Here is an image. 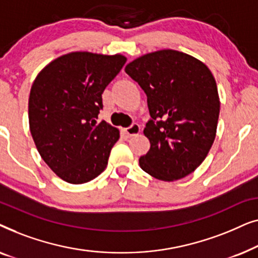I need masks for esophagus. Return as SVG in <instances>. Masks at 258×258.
I'll use <instances>...</instances> for the list:
<instances>
[{
  "instance_id": "esophagus-1",
  "label": "esophagus",
  "mask_w": 258,
  "mask_h": 258,
  "mask_svg": "<svg viewBox=\"0 0 258 258\" xmlns=\"http://www.w3.org/2000/svg\"><path fill=\"white\" fill-rule=\"evenodd\" d=\"M123 132H124L125 135H128V136H135V135H137V134L141 133V126L137 124V123H133L129 128L123 129Z\"/></svg>"
}]
</instances>
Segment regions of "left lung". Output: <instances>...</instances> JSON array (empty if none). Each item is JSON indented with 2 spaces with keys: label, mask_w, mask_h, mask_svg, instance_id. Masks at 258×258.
I'll list each match as a JSON object with an SVG mask.
<instances>
[{
  "label": "left lung",
  "mask_w": 258,
  "mask_h": 258,
  "mask_svg": "<svg viewBox=\"0 0 258 258\" xmlns=\"http://www.w3.org/2000/svg\"><path fill=\"white\" fill-rule=\"evenodd\" d=\"M125 73L147 95L150 149L140 167L161 181L185 177L213 146L220 98L209 68L184 52L164 49L136 58Z\"/></svg>",
  "instance_id": "8db88e82"
}]
</instances>
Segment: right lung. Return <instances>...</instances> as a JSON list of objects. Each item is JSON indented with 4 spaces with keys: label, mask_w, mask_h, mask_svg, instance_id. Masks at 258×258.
<instances>
[{
    "label": "right lung",
    "mask_w": 258,
    "mask_h": 258,
    "mask_svg": "<svg viewBox=\"0 0 258 258\" xmlns=\"http://www.w3.org/2000/svg\"><path fill=\"white\" fill-rule=\"evenodd\" d=\"M126 62L122 55L76 51L45 67L29 96V126L38 153L63 181L82 184L108 164L118 130L96 118L102 94Z\"/></svg>",
    "instance_id": "obj_1"
}]
</instances>
